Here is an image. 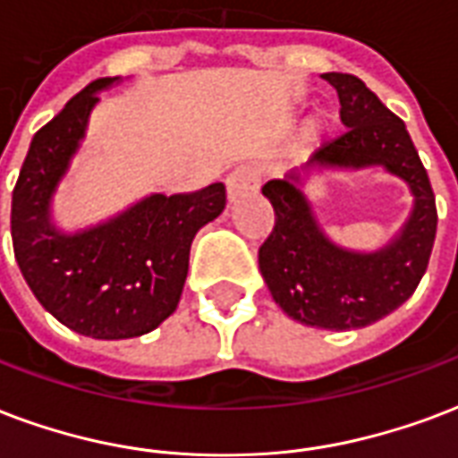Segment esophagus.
I'll use <instances>...</instances> for the list:
<instances>
[{"instance_id": "obj_1", "label": "esophagus", "mask_w": 458, "mask_h": 458, "mask_svg": "<svg viewBox=\"0 0 458 458\" xmlns=\"http://www.w3.org/2000/svg\"><path fill=\"white\" fill-rule=\"evenodd\" d=\"M257 184H259V172L250 165H242L235 172H230L228 179H225V189H228V201H238L240 196L255 191Z\"/></svg>"}]
</instances>
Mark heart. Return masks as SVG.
Returning <instances> with one entry per match:
<instances>
[{
    "instance_id": "obj_1",
    "label": "heart",
    "mask_w": 458,
    "mask_h": 458,
    "mask_svg": "<svg viewBox=\"0 0 458 458\" xmlns=\"http://www.w3.org/2000/svg\"><path fill=\"white\" fill-rule=\"evenodd\" d=\"M327 128H330L327 118L313 116L310 121H306V125H303V133H301V138H303V143L313 145V143H318V140H320L325 133H327Z\"/></svg>"
}]
</instances>
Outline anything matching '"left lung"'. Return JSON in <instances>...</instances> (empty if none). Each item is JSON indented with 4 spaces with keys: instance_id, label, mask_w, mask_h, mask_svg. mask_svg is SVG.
Returning <instances> with one entry per match:
<instances>
[{
    "instance_id": "left-lung-1",
    "label": "left lung",
    "mask_w": 458,
    "mask_h": 458,
    "mask_svg": "<svg viewBox=\"0 0 458 458\" xmlns=\"http://www.w3.org/2000/svg\"><path fill=\"white\" fill-rule=\"evenodd\" d=\"M340 97L344 133L325 143L301 169L272 179L262 194L274 206V230L259 247V272L284 313L323 330H357L401 308L428 269L437 206L428 169L401 118L354 74H323ZM384 166L413 194L403 228L374 253L333 243L314 218L302 186L325 168Z\"/></svg>"
}]
</instances>
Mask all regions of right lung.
Instances as JSON below:
<instances>
[{
	"mask_svg": "<svg viewBox=\"0 0 458 458\" xmlns=\"http://www.w3.org/2000/svg\"><path fill=\"white\" fill-rule=\"evenodd\" d=\"M84 87L30 140L12 194L13 255L23 279L53 318L84 337L128 340L177 310L196 233L225 208V186L194 194H150L89 228L53 223V196L82 148L99 91Z\"/></svg>",
	"mask_w": 458,
	"mask_h": 458,
	"instance_id": "obj_1",
	"label": "right lung"
}]
</instances>
